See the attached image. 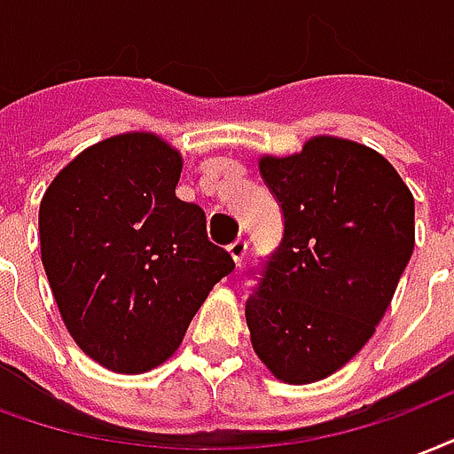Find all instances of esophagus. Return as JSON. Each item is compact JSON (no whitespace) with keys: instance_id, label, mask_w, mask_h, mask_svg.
I'll return each mask as SVG.
<instances>
[{"instance_id":"34e87169","label":"esophagus","mask_w":454,"mask_h":454,"mask_svg":"<svg viewBox=\"0 0 454 454\" xmlns=\"http://www.w3.org/2000/svg\"><path fill=\"white\" fill-rule=\"evenodd\" d=\"M228 253H231V257H233V262H236V264H240L245 257V253H247V240H245V238H238L236 243L228 245Z\"/></svg>"}]
</instances>
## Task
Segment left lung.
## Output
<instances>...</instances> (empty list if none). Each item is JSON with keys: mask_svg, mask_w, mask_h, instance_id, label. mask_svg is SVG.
I'll return each instance as SVG.
<instances>
[{"mask_svg": "<svg viewBox=\"0 0 454 454\" xmlns=\"http://www.w3.org/2000/svg\"><path fill=\"white\" fill-rule=\"evenodd\" d=\"M284 211L245 320L257 358L288 385L325 380L375 334L414 253V194L378 151L310 137L291 156H260Z\"/></svg>", "mask_w": 454, "mask_h": 454, "instance_id": "1", "label": "left lung"}]
</instances>
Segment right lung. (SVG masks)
<instances>
[{"mask_svg":"<svg viewBox=\"0 0 454 454\" xmlns=\"http://www.w3.org/2000/svg\"><path fill=\"white\" fill-rule=\"evenodd\" d=\"M183 156L153 132L83 149L43 194L40 257L62 322L96 364L139 375L166 364L233 257L176 197Z\"/></svg>","mask_w":454,"mask_h":454,"instance_id":"right-lung-1","label":"right lung"}]
</instances>
